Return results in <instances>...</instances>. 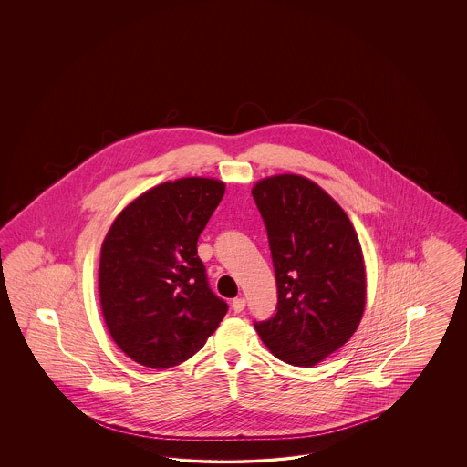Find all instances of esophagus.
I'll return each instance as SVG.
<instances>
[{
    "label": "esophagus",
    "instance_id": "34e87169",
    "mask_svg": "<svg viewBox=\"0 0 467 467\" xmlns=\"http://www.w3.org/2000/svg\"><path fill=\"white\" fill-rule=\"evenodd\" d=\"M233 310L234 313H241V311L244 310V306H246V301H244V297H236V299H233Z\"/></svg>",
    "mask_w": 467,
    "mask_h": 467
}]
</instances>
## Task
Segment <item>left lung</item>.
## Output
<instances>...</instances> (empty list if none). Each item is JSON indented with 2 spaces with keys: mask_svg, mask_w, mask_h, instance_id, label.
<instances>
[{
  "mask_svg": "<svg viewBox=\"0 0 467 467\" xmlns=\"http://www.w3.org/2000/svg\"><path fill=\"white\" fill-rule=\"evenodd\" d=\"M264 219L277 283V308L254 322L275 358L310 368L351 339L367 301L361 246L339 203L297 174L252 190Z\"/></svg>",
  "mask_w": 467,
  "mask_h": 467,
  "instance_id": "8db88e82",
  "label": "left lung"
}]
</instances>
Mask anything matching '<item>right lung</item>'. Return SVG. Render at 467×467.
<instances>
[{
	"instance_id": "add662e5",
	"label": "right lung",
	"mask_w": 467,
	"mask_h": 467,
	"mask_svg": "<svg viewBox=\"0 0 467 467\" xmlns=\"http://www.w3.org/2000/svg\"><path fill=\"white\" fill-rule=\"evenodd\" d=\"M224 190L211 178L154 186L123 209L102 243V315L119 349L143 367L183 363L227 313L197 254Z\"/></svg>"
}]
</instances>
